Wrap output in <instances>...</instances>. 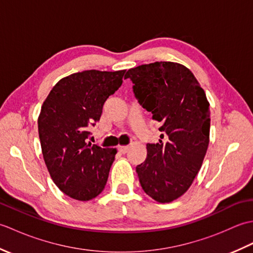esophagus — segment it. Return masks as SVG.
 Instances as JSON below:
<instances>
[{
  "label": "esophagus",
  "instance_id": "esophagus-1",
  "mask_svg": "<svg viewBox=\"0 0 253 253\" xmlns=\"http://www.w3.org/2000/svg\"><path fill=\"white\" fill-rule=\"evenodd\" d=\"M117 150H118V152H120V153L125 154V153L128 152V150H129V147H128V146H118Z\"/></svg>",
  "mask_w": 253,
  "mask_h": 253
}]
</instances>
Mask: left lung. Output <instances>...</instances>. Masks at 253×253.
Returning a JSON list of instances; mask_svg holds the SVG:
<instances>
[{"mask_svg": "<svg viewBox=\"0 0 253 253\" xmlns=\"http://www.w3.org/2000/svg\"><path fill=\"white\" fill-rule=\"evenodd\" d=\"M133 93L152 113L162 131L147 144V159L136 171L143 191L160 203L176 200L189 189L201 169L210 140V103L186 66L155 62L128 69Z\"/></svg>", "mask_w": 253, "mask_h": 253, "instance_id": "1", "label": "left lung"}]
</instances>
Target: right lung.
Masks as SVG:
<instances>
[{"label":"right lung","instance_id":"right-lung-1","mask_svg":"<svg viewBox=\"0 0 253 253\" xmlns=\"http://www.w3.org/2000/svg\"><path fill=\"white\" fill-rule=\"evenodd\" d=\"M125 72L72 74L53 87L42 104L38 129L45 165L58 189L75 200L89 201L106 185L116 149L87 143V139Z\"/></svg>","mask_w":253,"mask_h":253}]
</instances>
